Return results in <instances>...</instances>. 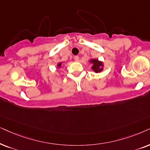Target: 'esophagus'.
Segmentation results:
<instances>
[{
  "instance_id": "obj_1",
  "label": "esophagus",
  "mask_w": 150,
  "mask_h": 150,
  "mask_svg": "<svg viewBox=\"0 0 150 150\" xmlns=\"http://www.w3.org/2000/svg\"><path fill=\"white\" fill-rule=\"evenodd\" d=\"M79 56L78 55H76V56L74 57V59H75V62H78L79 61Z\"/></svg>"
}]
</instances>
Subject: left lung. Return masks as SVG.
Returning <instances> with one entry per match:
<instances>
[{
    "label": "left lung",
    "mask_w": 150,
    "mask_h": 150,
    "mask_svg": "<svg viewBox=\"0 0 150 150\" xmlns=\"http://www.w3.org/2000/svg\"><path fill=\"white\" fill-rule=\"evenodd\" d=\"M91 62L92 63H93V66L92 67V69L93 70L95 73H99L102 71L103 67L102 62H101L98 61V59H91Z\"/></svg>",
    "instance_id": "8db88e82"
}]
</instances>
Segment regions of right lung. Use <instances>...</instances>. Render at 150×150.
Instances as JSON below:
<instances>
[{
  "label": "right lung",
  "mask_w": 150,
  "mask_h": 150,
  "mask_svg": "<svg viewBox=\"0 0 150 150\" xmlns=\"http://www.w3.org/2000/svg\"><path fill=\"white\" fill-rule=\"evenodd\" d=\"M61 65H62V64H61V63L58 64V67H61Z\"/></svg>",
  "instance_id": "1"
}]
</instances>
